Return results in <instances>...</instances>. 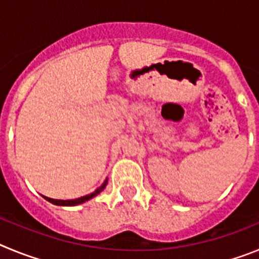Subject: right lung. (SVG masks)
Listing matches in <instances>:
<instances>
[{"label":"right lung","mask_w":259,"mask_h":259,"mask_svg":"<svg viewBox=\"0 0 259 259\" xmlns=\"http://www.w3.org/2000/svg\"><path fill=\"white\" fill-rule=\"evenodd\" d=\"M106 184H107V179L105 180L104 184H102L101 187H100V188L96 189V191L93 192V193L87 194V196H84V197L75 198V200H54V198L45 197V196H44V198H45V200L49 201V202L54 203V205H58V206H76V205H80V203L85 202V201L91 200V198H93V197H95V196H97V194L100 193V192L104 191V188H105V187H106Z\"/></svg>","instance_id":"add662e5"}]
</instances>
